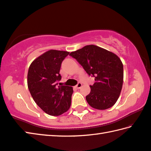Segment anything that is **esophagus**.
Masks as SVG:
<instances>
[{
	"instance_id": "34e87169",
	"label": "esophagus",
	"mask_w": 151,
	"mask_h": 151,
	"mask_svg": "<svg viewBox=\"0 0 151 151\" xmlns=\"http://www.w3.org/2000/svg\"><path fill=\"white\" fill-rule=\"evenodd\" d=\"M82 85H83V84H82V83H78L77 84H76V88H77L78 89H79V88H81V86H82Z\"/></svg>"
}]
</instances>
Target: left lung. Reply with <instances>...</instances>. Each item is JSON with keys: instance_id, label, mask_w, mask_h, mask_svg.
<instances>
[{"instance_id": "left-lung-1", "label": "left lung", "mask_w": 151, "mask_h": 151, "mask_svg": "<svg viewBox=\"0 0 151 151\" xmlns=\"http://www.w3.org/2000/svg\"><path fill=\"white\" fill-rule=\"evenodd\" d=\"M69 55L76 59L87 74L94 77L90 92L86 96L93 108L106 109L116 103L122 91L123 66L118 56L94 45H86Z\"/></svg>"}]
</instances>
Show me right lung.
<instances>
[{
	"instance_id": "add662e5",
	"label": "right lung",
	"mask_w": 151,
	"mask_h": 151,
	"mask_svg": "<svg viewBox=\"0 0 151 151\" xmlns=\"http://www.w3.org/2000/svg\"><path fill=\"white\" fill-rule=\"evenodd\" d=\"M68 54L51 49L35 59L29 67V91L37 105L50 116H60L70 106L73 87L57 83L61 79V63Z\"/></svg>"
}]
</instances>
